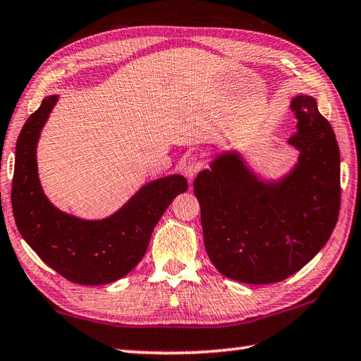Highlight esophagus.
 <instances>
[{
  "instance_id": "34e87169",
  "label": "esophagus",
  "mask_w": 361,
  "mask_h": 361,
  "mask_svg": "<svg viewBox=\"0 0 361 361\" xmlns=\"http://www.w3.org/2000/svg\"><path fill=\"white\" fill-rule=\"evenodd\" d=\"M203 166H204V161L202 158H197V157L189 158L185 164V175L189 180H192L194 176L202 171Z\"/></svg>"
}]
</instances>
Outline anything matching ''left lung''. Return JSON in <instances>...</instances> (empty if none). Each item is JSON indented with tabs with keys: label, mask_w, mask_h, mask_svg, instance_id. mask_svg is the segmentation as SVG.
I'll list each match as a JSON object with an SVG mask.
<instances>
[{
	"label": "left lung",
	"mask_w": 361,
	"mask_h": 361,
	"mask_svg": "<svg viewBox=\"0 0 361 361\" xmlns=\"http://www.w3.org/2000/svg\"><path fill=\"white\" fill-rule=\"evenodd\" d=\"M298 118L288 144L298 162L279 180H261L239 152H224L194 181L203 241L225 277L267 285L291 277L312 261L340 214V148L310 95H295Z\"/></svg>",
	"instance_id": "left-lung-1"
}]
</instances>
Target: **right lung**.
Here are the masks:
<instances>
[{
    "mask_svg": "<svg viewBox=\"0 0 361 361\" xmlns=\"http://www.w3.org/2000/svg\"><path fill=\"white\" fill-rule=\"evenodd\" d=\"M58 98L45 97L21 128L11 194L13 219L31 249L62 277L80 285L112 283L142 259L153 228L175 197L186 192L188 181L175 173L147 183L114 214L98 221L58 209L44 194L35 158Z\"/></svg>",
    "mask_w": 361,
    "mask_h": 361,
    "instance_id": "obj_1",
    "label": "right lung"
}]
</instances>
